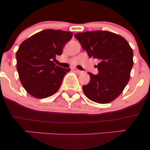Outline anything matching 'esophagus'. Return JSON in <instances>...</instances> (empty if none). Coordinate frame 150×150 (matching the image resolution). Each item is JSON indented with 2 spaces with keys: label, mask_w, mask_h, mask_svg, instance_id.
Instances as JSON below:
<instances>
[{
  "label": "esophagus",
  "mask_w": 150,
  "mask_h": 150,
  "mask_svg": "<svg viewBox=\"0 0 150 150\" xmlns=\"http://www.w3.org/2000/svg\"><path fill=\"white\" fill-rule=\"evenodd\" d=\"M72 70H73L74 72H75V73H78V74H81V73H83V71H82V70H80L77 69V68H72Z\"/></svg>",
  "instance_id": "34e87169"
}]
</instances>
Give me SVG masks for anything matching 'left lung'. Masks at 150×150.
I'll use <instances>...</instances> for the list:
<instances>
[{
	"instance_id": "obj_1",
	"label": "left lung",
	"mask_w": 150,
	"mask_h": 150,
	"mask_svg": "<svg viewBox=\"0 0 150 150\" xmlns=\"http://www.w3.org/2000/svg\"><path fill=\"white\" fill-rule=\"evenodd\" d=\"M89 57L97 58V75L89 73L90 80L82 87L88 99L107 104L121 94L128 84L133 65V52L121 36L108 31L77 33L74 36Z\"/></svg>"
}]
</instances>
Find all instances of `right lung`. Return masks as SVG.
I'll return each mask as SVG.
<instances>
[{
	"label": "right lung",
	"instance_id": "1",
	"mask_svg": "<svg viewBox=\"0 0 150 150\" xmlns=\"http://www.w3.org/2000/svg\"><path fill=\"white\" fill-rule=\"evenodd\" d=\"M73 33L45 30L24 41L16 53L17 70L22 86L30 95L43 99L59 89L70 68L55 65L53 61L62 54Z\"/></svg>",
	"mask_w": 150,
	"mask_h": 150
}]
</instances>
